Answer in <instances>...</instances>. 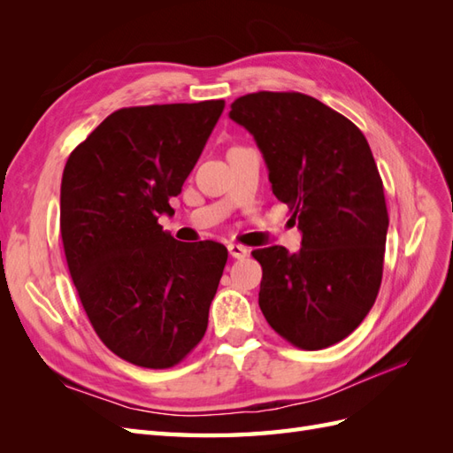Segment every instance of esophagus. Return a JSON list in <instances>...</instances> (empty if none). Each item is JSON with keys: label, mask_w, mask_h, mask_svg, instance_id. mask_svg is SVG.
Returning a JSON list of instances; mask_svg holds the SVG:
<instances>
[{"label": "esophagus", "mask_w": 453, "mask_h": 453, "mask_svg": "<svg viewBox=\"0 0 453 453\" xmlns=\"http://www.w3.org/2000/svg\"><path fill=\"white\" fill-rule=\"evenodd\" d=\"M228 253L232 258H245L250 255L248 248H243V245H238V243H228Z\"/></svg>", "instance_id": "1"}]
</instances>
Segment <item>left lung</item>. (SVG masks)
Listing matches in <instances>:
<instances>
[{"label": "left lung", "instance_id": "obj_1", "mask_svg": "<svg viewBox=\"0 0 453 453\" xmlns=\"http://www.w3.org/2000/svg\"><path fill=\"white\" fill-rule=\"evenodd\" d=\"M228 117L255 138L272 193L303 232L296 253L253 251L258 306L293 346H333L361 325L381 283L389 217L372 150L349 119L300 92L245 94Z\"/></svg>", "mask_w": 453, "mask_h": 453}]
</instances>
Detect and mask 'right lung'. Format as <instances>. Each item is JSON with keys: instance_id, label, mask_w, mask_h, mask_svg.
Masks as SVG:
<instances>
[{"instance_id": "obj_1", "label": "right lung", "mask_w": 453, "mask_h": 453, "mask_svg": "<svg viewBox=\"0 0 453 453\" xmlns=\"http://www.w3.org/2000/svg\"><path fill=\"white\" fill-rule=\"evenodd\" d=\"M225 109L223 100L122 107L65 162L64 253L88 321L120 359L170 368L203 338L228 258L162 230Z\"/></svg>"}]
</instances>
